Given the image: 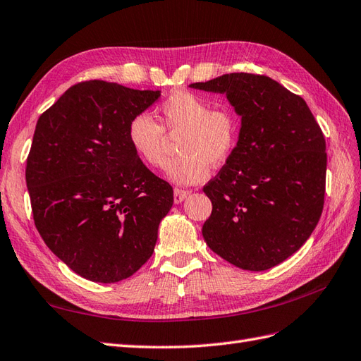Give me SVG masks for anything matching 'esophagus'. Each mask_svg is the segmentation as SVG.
I'll use <instances>...</instances> for the list:
<instances>
[{
	"instance_id": "1",
	"label": "esophagus",
	"mask_w": 361,
	"mask_h": 361,
	"mask_svg": "<svg viewBox=\"0 0 361 361\" xmlns=\"http://www.w3.org/2000/svg\"><path fill=\"white\" fill-rule=\"evenodd\" d=\"M189 195H190V190L175 188V189H173V201H175V204H180L181 201L186 200V198L189 197Z\"/></svg>"
}]
</instances>
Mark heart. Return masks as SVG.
<instances>
[{
    "label": "heart",
    "instance_id": "1",
    "mask_svg": "<svg viewBox=\"0 0 361 361\" xmlns=\"http://www.w3.org/2000/svg\"><path fill=\"white\" fill-rule=\"evenodd\" d=\"M160 123L139 113L128 123V142L136 156L151 168L164 166L169 138L178 140L181 156L168 166L169 178L180 184L209 177L210 164L221 166L233 156L240 137V118L228 106L212 107L210 101L188 90L171 94L160 104Z\"/></svg>",
    "mask_w": 361,
    "mask_h": 361
}]
</instances>
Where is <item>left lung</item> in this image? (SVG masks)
I'll list each match as a JSON object with an SVG mask.
<instances>
[{
    "label": "left lung",
    "instance_id": "obj_1",
    "mask_svg": "<svg viewBox=\"0 0 361 361\" xmlns=\"http://www.w3.org/2000/svg\"><path fill=\"white\" fill-rule=\"evenodd\" d=\"M190 87L225 94L242 116L238 148L202 189L213 205L204 240L240 269H271L300 250L321 219L324 133L300 95L266 75L234 72Z\"/></svg>",
    "mask_w": 361,
    "mask_h": 361
}]
</instances>
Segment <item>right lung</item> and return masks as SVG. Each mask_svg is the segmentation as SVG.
Listing matches in <instances>:
<instances>
[{"label":"right lung","instance_id":"right-lung-1","mask_svg":"<svg viewBox=\"0 0 361 361\" xmlns=\"http://www.w3.org/2000/svg\"><path fill=\"white\" fill-rule=\"evenodd\" d=\"M160 97L102 80L71 86L37 119L25 181L48 248L95 283H118L148 262L171 184L133 151L130 121Z\"/></svg>","mask_w":361,"mask_h":361}]
</instances>
